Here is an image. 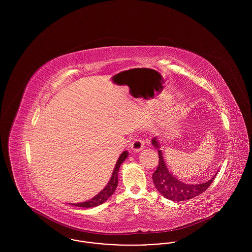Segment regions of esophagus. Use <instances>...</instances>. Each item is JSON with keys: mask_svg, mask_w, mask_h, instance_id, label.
I'll list each match as a JSON object with an SVG mask.
<instances>
[{"mask_svg": "<svg viewBox=\"0 0 252 252\" xmlns=\"http://www.w3.org/2000/svg\"><path fill=\"white\" fill-rule=\"evenodd\" d=\"M144 141L142 139H134L131 144H130V148L134 152H139L144 148Z\"/></svg>", "mask_w": 252, "mask_h": 252, "instance_id": "1", "label": "esophagus"}]
</instances>
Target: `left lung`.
<instances>
[{
    "label": "left lung",
    "instance_id": "left-lung-1",
    "mask_svg": "<svg viewBox=\"0 0 252 252\" xmlns=\"http://www.w3.org/2000/svg\"><path fill=\"white\" fill-rule=\"evenodd\" d=\"M152 144L158 148V144L157 143L156 138L152 140ZM212 178L211 180L206 181L201 184H186L177 180L175 177L170 174L167 167L164 163V160L161 156L160 150H158V165L156 171L152 175V179L154 181L155 187L158 192H160L165 198L172 201H183L187 199L193 198L196 195L205 192L210 185L214 182L216 178Z\"/></svg>",
    "mask_w": 252,
    "mask_h": 252
}]
</instances>
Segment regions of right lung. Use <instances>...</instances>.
Wrapping results in <instances>:
<instances>
[{
	"label": "right lung",
	"mask_w": 252,
	"mask_h": 252,
	"mask_svg": "<svg viewBox=\"0 0 252 252\" xmlns=\"http://www.w3.org/2000/svg\"><path fill=\"white\" fill-rule=\"evenodd\" d=\"M127 151H124L121 156L119 157L117 163L114 168L113 174L111 176V179L109 180L108 185L106 186V188L99 192L97 195H95L94 198L83 202V203H76L72 204L74 206L77 207H83V208H92V207H95L100 204L104 203L106 200H108V198L111 196V194L115 192L117 184H118V172H119V168H120L121 164L123 163V161L127 157Z\"/></svg>",
	"instance_id": "add662e5"
}]
</instances>
